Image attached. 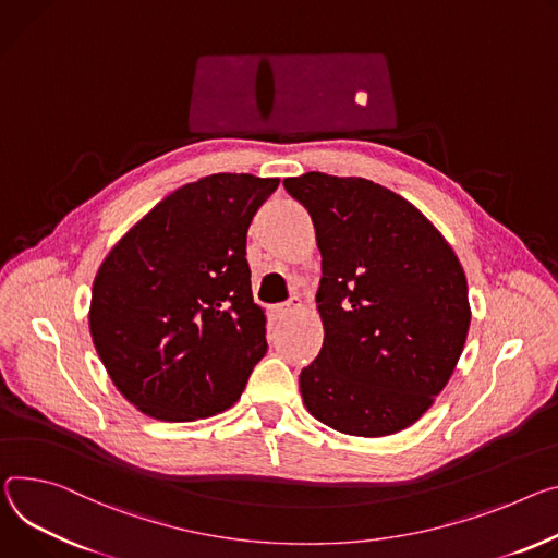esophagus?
<instances>
[{"label":"esophagus","instance_id":"1","mask_svg":"<svg viewBox=\"0 0 558 558\" xmlns=\"http://www.w3.org/2000/svg\"><path fill=\"white\" fill-rule=\"evenodd\" d=\"M298 307H300V298H298V295H293V298H289L287 302H282V305H276V307H274V312H276V316H284V314L295 312Z\"/></svg>","mask_w":558,"mask_h":558}]
</instances>
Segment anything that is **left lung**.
Segmentation results:
<instances>
[{
    "label": "left lung",
    "mask_w": 558,
    "mask_h": 558,
    "mask_svg": "<svg viewBox=\"0 0 558 558\" xmlns=\"http://www.w3.org/2000/svg\"><path fill=\"white\" fill-rule=\"evenodd\" d=\"M284 189L314 220L325 342L300 393L327 427L378 438L414 425L459 363L472 320L468 278L442 233L404 197L310 171Z\"/></svg>",
    "instance_id": "obj_1"
}]
</instances>
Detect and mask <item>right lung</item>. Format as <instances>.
<instances>
[{"instance_id":"1","label":"right lung","mask_w":558,"mask_h":558,"mask_svg":"<svg viewBox=\"0 0 558 558\" xmlns=\"http://www.w3.org/2000/svg\"><path fill=\"white\" fill-rule=\"evenodd\" d=\"M278 178L214 173L167 195L109 251L88 327L118 391L158 421L207 418L267 353L246 231Z\"/></svg>"}]
</instances>
